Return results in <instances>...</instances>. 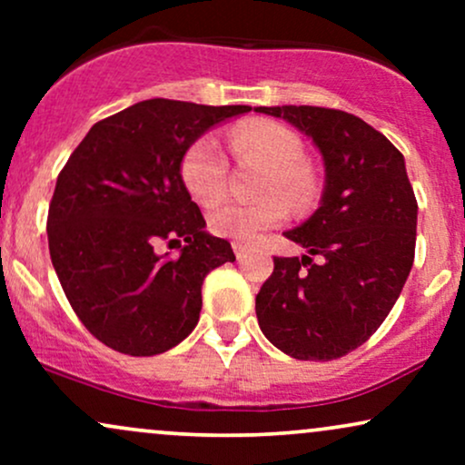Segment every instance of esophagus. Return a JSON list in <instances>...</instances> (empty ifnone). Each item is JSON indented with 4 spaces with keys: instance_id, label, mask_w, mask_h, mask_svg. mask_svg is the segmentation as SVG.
Listing matches in <instances>:
<instances>
[{
    "instance_id": "obj_1",
    "label": "esophagus",
    "mask_w": 465,
    "mask_h": 465,
    "mask_svg": "<svg viewBox=\"0 0 465 465\" xmlns=\"http://www.w3.org/2000/svg\"><path fill=\"white\" fill-rule=\"evenodd\" d=\"M232 247H233V253H236V258H238V260H244V258H247V253H249V247H247V244H242V242H233Z\"/></svg>"
}]
</instances>
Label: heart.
I'll use <instances>...</instances> for the list:
<instances>
[{"mask_svg":"<svg viewBox=\"0 0 465 465\" xmlns=\"http://www.w3.org/2000/svg\"><path fill=\"white\" fill-rule=\"evenodd\" d=\"M232 151L238 157H253L266 165L262 192L271 194L255 203L227 199L214 203L207 214V225L216 236L251 242L291 214L284 193L297 205H308L314 199L317 183L311 168L302 162L303 143L288 126L277 122H251L240 126L232 137ZM227 173V157L214 135L194 140L181 157V181L192 199L199 203H210L223 194Z\"/></svg>","mask_w":465,"mask_h":465,"instance_id":"1","label":"heart"}]
</instances>
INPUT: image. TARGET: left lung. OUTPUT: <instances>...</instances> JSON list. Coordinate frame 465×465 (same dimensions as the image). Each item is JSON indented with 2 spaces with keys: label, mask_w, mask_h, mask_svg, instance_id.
Returning <instances> with one entry per match:
<instances>
[{
  "label": "left lung",
  "mask_w": 465,
  "mask_h": 465,
  "mask_svg": "<svg viewBox=\"0 0 465 465\" xmlns=\"http://www.w3.org/2000/svg\"><path fill=\"white\" fill-rule=\"evenodd\" d=\"M255 111L311 137L325 168L319 210L284 232L308 253L273 258V273L255 297L260 330L297 361L341 359L381 328L413 266L418 201L404 157L345 111L306 104Z\"/></svg>",
  "instance_id": "obj_1"
}]
</instances>
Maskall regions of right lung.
Returning <instances> with one entry per match:
<instances>
[{"instance_id": "obj_1", "label": "right lung", "mask_w": 465, "mask_h": 465, "mask_svg": "<svg viewBox=\"0 0 465 465\" xmlns=\"http://www.w3.org/2000/svg\"><path fill=\"white\" fill-rule=\"evenodd\" d=\"M247 111L143 100L95 122L69 154L47 212L50 258L74 312L106 348L162 354L199 323L203 280L236 255L205 232L181 157L207 129ZM162 239L186 244L170 259L153 251Z\"/></svg>"}]
</instances>
